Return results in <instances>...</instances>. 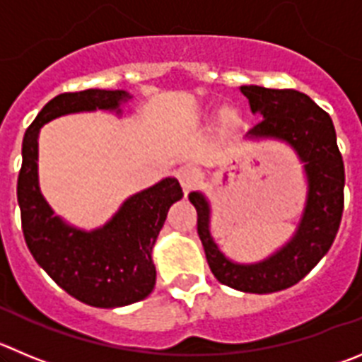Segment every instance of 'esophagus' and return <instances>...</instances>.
<instances>
[{
  "mask_svg": "<svg viewBox=\"0 0 362 362\" xmlns=\"http://www.w3.org/2000/svg\"><path fill=\"white\" fill-rule=\"evenodd\" d=\"M177 178L180 180L182 189H184L185 192H189L198 184V171L194 170V168H191V165H182L177 171Z\"/></svg>",
  "mask_w": 362,
  "mask_h": 362,
  "instance_id": "1",
  "label": "esophagus"
}]
</instances>
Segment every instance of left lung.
<instances>
[{"label":"left lung","mask_w":362,"mask_h":362,"mask_svg":"<svg viewBox=\"0 0 362 362\" xmlns=\"http://www.w3.org/2000/svg\"><path fill=\"white\" fill-rule=\"evenodd\" d=\"M241 93L248 98L252 112L261 114L246 137L284 141L303 162L307 202L298 228L272 257L255 264H238L225 257L212 239L207 198L192 191L189 200L198 212V235L212 275L238 291L266 295L300 282L332 246L343 216L344 165L332 119L307 94L259 86H243Z\"/></svg>","instance_id":"left-lung-1"}]
</instances>
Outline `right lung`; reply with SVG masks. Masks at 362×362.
<instances>
[{"mask_svg": "<svg viewBox=\"0 0 362 362\" xmlns=\"http://www.w3.org/2000/svg\"><path fill=\"white\" fill-rule=\"evenodd\" d=\"M130 98L124 90L87 89L48 101L25 134L18 178L23 234L37 264L71 296L103 309L130 305L153 291L151 250L168 211L184 192L177 178H164L124 200L103 227L80 230L53 214L40 194L37 139L40 127L55 117L96 109L119 114V105Z\"/></svg>", "mask_w": 362, "mask_h": 362, "instance_id": "1", "label": "right lung"}]
</instances>
